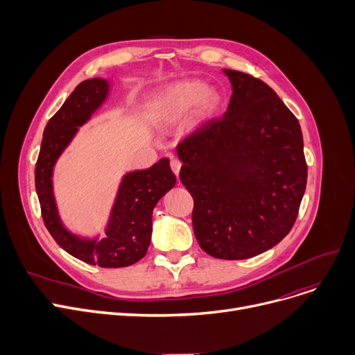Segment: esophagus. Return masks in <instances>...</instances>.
<instances>
[{
  "instance_id": "1",
  "label": "esophagus",
  "mask_w": 355,
  "mask_h": 355,
  "mask_svg": "<svg viewBox=\"0 0 355 355\" xmlns=\"http://www.w3.org/2000/svg\"><path fill=\"white\" fill-rule=\"evenodd\" d=\"M171 170L174 171V174L178 177L180 170H181V162L178 159H171Z\"/></svg>"
}]
</instances>
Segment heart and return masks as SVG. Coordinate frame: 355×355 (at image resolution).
I'll return each instance as SVG.
<instances>
[{
  "mask_svg": "<svg viewBox=\"0 0 355 355\" xmlns=\"http://www.w3.org/2000/svg\"><path fill=\"white\" fill-rule=\"evenodd\" d=\"M194 107L200 121H211L221 107L220 92L202 80L182 82L155 96L149 115L158 123L170 125L184 119Z\"/></svg>",
  "mask_w": 355,
  "mask_h": 355,
  "instance_id": "obj_1",
  "label": "heart"
}]
</instances>
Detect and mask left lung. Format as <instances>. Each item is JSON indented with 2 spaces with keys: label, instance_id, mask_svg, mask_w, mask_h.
I'll use <instances>...</instances> for the list:
<instances>
[{
  "label": "left lung",
  "instance_id": "1",
  "mask_svg": "<svg viewBox=\"0 0 355 355\" xmlns=\"http://www.w3.org/2000/svg\"><path fill=\"white\" fill-rule=\"evenodd\" d=\"M226 114L177 146L180 180L194 198L200 248L241 260L276 246L292 229L306 189L300 122L275 90L237 70Z\"/></svg>",
  "mask_w": 355,
  "mask_h": 355
}]
</instances>
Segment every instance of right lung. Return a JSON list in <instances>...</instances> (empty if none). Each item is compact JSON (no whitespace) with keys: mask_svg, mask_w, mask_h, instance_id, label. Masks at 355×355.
Masks as SVG:
<instances>
[{"mask_svg":"<svg viewBox=\"0 0 355 355\" xmlns=\"http://www.w3.org/2000/svg\"><path fill=\"white\" fill-rule=\"evenodd\" d=\"M109 95L107 79L83 80L47 122L35 164V191L44 225L62 249L93 266L125 268L146 254L151 243L154 207L177 182L170 159L161 158L146 170L128 171L122 175L103 237L80 236L64 225L53 184L55 162L79 134V128L92 119Z\"/></svg>","mask_w":355,"mask_h":355,"instance_id":"right-lung-1","label":"right lung"}]
</instances>
